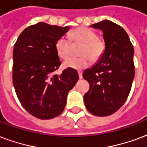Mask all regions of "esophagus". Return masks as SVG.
<instances>
[{
	"instance_id": "34e87169",
	"label": "esophagus",
	"mask_w": 147,
	"mask_h": 147,
	"mask_svg": "<svg viewBox=\"0 0 147 147\" xmlns=\"http://www.w3.org/2000/svg\"><path fill=\"white\" fill-rule=\"evenodd\" d=\"M79 77H80V80L83 79V74H82V72H79Z\"/></svg>"
}]
</instances>
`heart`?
<instances>
[{
  "label": "heart",
  "mask_w": 147,
  "mask_h": 147,
  "mask_svg": "<svg viewBox=\"0 0 147 147\" xmlns=\"http://www.w3.org/2000/svg\"><path fill=\"white\" fill-rule=\"evenodd\" d=\"M69 39L66 37H61L56 42L55 48L58 57L66 59L71 55L72 45L81 44L79 54L83 56L80 58H70L64 62L65 67L82 70L90 64V58L93 61H98L104 53L105 43L104 40L97 37L94 30L87 27H79L69 34Z\"/></svg>",
  "instance_id": "1"
}]
</instances>
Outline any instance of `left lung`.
<instances>
[{"label": "left lung", "instance_id": "obj_1", "mask_svg": "<svg viewBox=\"0 0 147 147\" xmlns=\"http://www.w3.org/2000/svg\"><path fill=\"white\" fill-rule=\"evenodd\" d=\"M103 32L105 49L99 61L83 71L90 84L84 103L90 113L105 117L126 102L135 76L134 48L122 27L109 20L92 24Z\"/></svg>", "mask_w": 147, "mask_h": 147}]
</instances>
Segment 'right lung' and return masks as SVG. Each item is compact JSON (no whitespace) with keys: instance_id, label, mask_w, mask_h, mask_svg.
Returning <instances> with one entry per match:
<instances>
[{"instance_id":"obj_1","label":"right lung","mask_w":147,"mask_h":147,"mask_svg":"<svg viewBox=\"0 0 147 147\" xmlns=\"http://www.w3.org/2000/svg\"><path fill=\"white\" fill-rule=\"evenodd\" d=\"M68 30L39 22L23 30L14 45L12 81L16 95L29 113L42 120L64 111L67 93L79 80L72 68L54 73L61 64L56 42Z\"/></svg>"}]
</instances>
